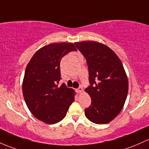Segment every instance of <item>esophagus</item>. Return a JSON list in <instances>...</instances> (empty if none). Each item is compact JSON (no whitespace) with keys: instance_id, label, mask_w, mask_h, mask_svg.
<instances>
[{"instance_id":"34e87169","label":"esophagus","mask_w":149,"mask_h":149,"mask_svg":"<svg viewBox=\"0 0 149 149\" xmlns=\"http://www.w3.org/2000/svg\"><path fill=\"white\" fill-rule=\"evenodd\" d=\"M83 91V89L82 86H80V87L77 89V92L78 93H82Z\"/></svg>"}]
</instances>
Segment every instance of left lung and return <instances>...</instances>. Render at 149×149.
<instances>
[{"mask_svg": "<svg viewBox=\"0 0 149 149\" xmlns=\"http://www.w3.org/2000/svg\"><path fill=\"white\" fill-rule=\"evenodd\" d=\"M85 56L91 86L85 91L91 104L85 115L95 124H107L121 112L129 89L127 76L122 61L109 47L93 41L75 42Z\"/></svg>", "mask_w": 149, "mask_h": 149, "instance_id": "1", "label": "left lung"}]
</instances>
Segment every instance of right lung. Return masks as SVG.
Masks as SVG:
<instances>
[{"label":"right lung","mask_w":149,"mask_h":149,"mask_svg":"<svg viewBox=\"0 0 149 149\" xmlns=\"http://www.w3.org/2000/svg\"><path fill=\"white\" fill-rule=\"evenodd\" d=\"M77 51L71 42L52 43L35 52L26 67L22 93L31 113L46 124H56L66 116L74 101V90L59 86L60 61L65 55Z\"/></svg>","instance_id":"right-lung-1"}]
</instances>
